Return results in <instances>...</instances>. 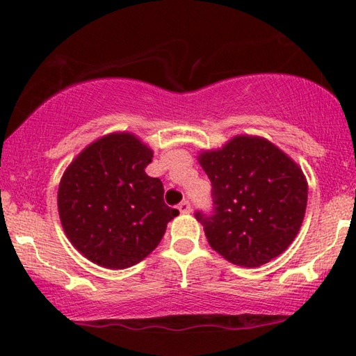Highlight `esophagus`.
<instances>
[{"label":"esophagus","mask_w":356,"mask_h":356,"mask_svg":"<svg viewBox=\"0 0 356 356\" xmlns=\"http://www.w3.org/2000/svg\"><path fill=\"white\" fill-rule=\"evenodd\" d=\"M177 209H179V212L180 213H190L191 212V206H190V202L188 201H182L177 206Z\"/></svg>","instance_id":"esophagus-1"}]
</instances>
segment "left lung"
I'll use <instances>...</instances> for the list:
<instances>
[{"mask_svg":"<svg viewBox=\"0 0 356 356\" xmlns=\"http://www.w3.org/2000/svg\"><path fill=\"white\" fill-rule=\"evenodd\" d=\"M197 161L212 182L213 215L196 212L207 242L226 261L259 267L293 242L305 218L308 182L287 154L262 136L237 135Z\"/></svg>","mask_w":356,"mask_h":356,"instance_id":"obj_1","label":"left lung"}]
</instances>
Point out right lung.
<instances>
[{
	"mask_svg": "<svg viewBox=\"0 0 356 356\" xmlns=\"http://www.w3.org/2000/svg\"><path fill=\"white\" fill-rule=\"evenodd\" d=\"M154 150L129 131L95 140L64 171L58 212L70 243L100 267L141 262L179 215L163 201V184L146 174Z\"/></svg>",
	"mask_w": 356,
	"mask_h": 356,
	"instance_id": "1",
	"label": "right lung"
}]
</instances>
